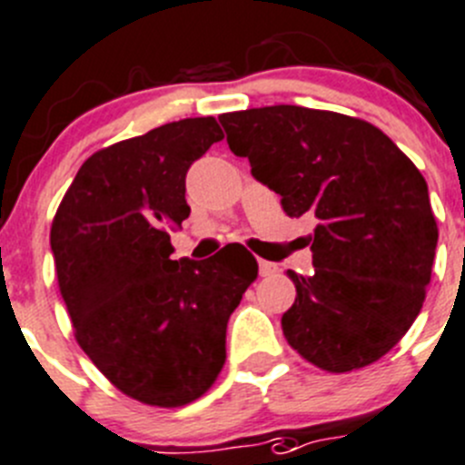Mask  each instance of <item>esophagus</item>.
Returning a JSON list of instances; mask_svg holds the SVG:
<instances>
[{"instance_id":"1","label":"esophagus","mask_w":465,"mask_h":465,"mask_svg":"<svg viewBox=\"0 0 465 465\" xmlns=\"http://www.w3.org/2000/svg\"><path fill=\"white\" fill-rule=\"evenodd\" d=\"M275 271H277L275 263H271V262H259V275H262V277L272 275V272H275Z\"/></svg>"}]
</instances>
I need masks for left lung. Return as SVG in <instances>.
<instances>
[{
    "label": "left lung",
    "mask_w": 465,
    "mask_h": 465,
    "mask_svg": "<svg viewBox=\"0 0 465 465\" xmlns=\"http://www.w3.org/2000/svg\"><path fill=\"white\" fill-rule=\"evenodd\" d=\"M227 144L282 197L316 218L312 275L289 271L286 341L325 371L383 358L418 319L438 227L420 169L376 125L337 112L272 105L220 116Z\"/></svg>",
    "instance_id": "left-lung-1"
}]
</instances>
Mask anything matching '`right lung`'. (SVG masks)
Wrapping results in <instances>:
<instances>
[{"instance_id":"right-lung-1","label":"right lung","mask_w":465,"mask_h":465,"mask_svg":"<svg viewBox=\"0 0 465 465\" xmlns=\"http://www.w3.org/2000/svg\"><path fill=\"white\" fill-rule=\"evenodd\" d=\"M213 116L181 119L91 155L50 232L75 340L124 394L176 409L202 397L227 358V323L257 280L242 245L206 262L169 259L190 215L185 173L223 140Z\"/></svg>"}]
</instances>
